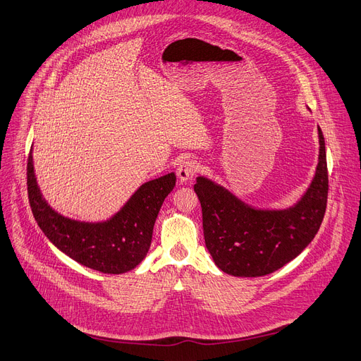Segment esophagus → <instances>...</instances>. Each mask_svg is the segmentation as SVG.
<instances>
[{
	"mask_svg": "<svg viewBox=\"0 0 361 361\" xmlns=\"http://www.w3.org/2000/svg\"><path fill=\"white\" fill-rule=\"evenodd\" d=\"M197 169H199V166H197V162H194V161H184L181 166L177 169V176H178V178L183 181V183H185V181H188L190 178H192V176L195 174V171H197Z\"/></svg>",
	"mask_w": 361,
	"mask_h": 361,
	"instance_id": "1",
	"label": "esophagus"
}]
</instances>
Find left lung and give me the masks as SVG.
I'll list each match as a JSON object with an SVG mask.
<instances>
[{
    "label": "left lung",
    "instance_id": "left-lung-1",
    "mask_svg": "<svg viewBox=\"0 0 361 361\" xmlns=\"http://www.w3.org/2000/svg\"><path fill=\"white\" fill-rule=\"evenodd\" d=\"M318 142L314 178L301 199L286 209L255 207L207 177L195 178L206 247L220 271L232 276H264L286 265L312 242L329 194L325 142L319 126Z\"/></svg>",
    "mask_w": 361,
    "mask_h": 361
}]
</instances>
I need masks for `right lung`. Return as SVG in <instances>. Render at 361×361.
Wrapping results in <instances>:
<instances>
[{
    "mask_svg": "<svg viewBox=\"0 0 361 361\" xmlns=\"http://www.w3.org/2000/svg\"><path fill=\"white\" fill-rule=\"evenodd\" d=\"M174 185V173L154 178L140 185L109 219L80 221L50 207L37 184L32 149L28 155V200L43 233L78 264L102 274H125L141 264L151 246L158 212Z\"/></svg>",
    "mask_w": 361,
    "mask_h": 361,
    "instance_id": "obj_1",
    "label": "right lung"
}]
</instances>
